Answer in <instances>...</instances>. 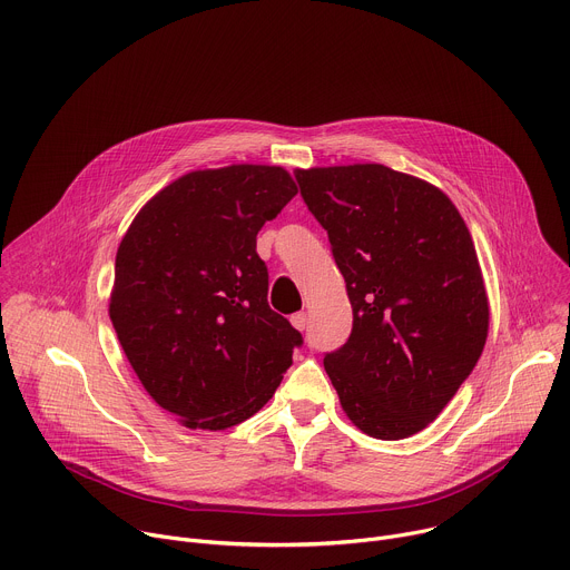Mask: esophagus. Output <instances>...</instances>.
Listing matches in <instances>:
<instances>
[{"label":"esophagus","instance_id":"1","mask_svg":"<svg viewBox=\"0 0 570 570\" xmlns=\"http://www.w3.org/2000/svg\"><path fill=\"white\" fill-rule=\"evenodd\" d=\"M291 322H293V327H295V330L304 332V330H306V324H308V315H306L304 311H299V313L291 315Z\"/></svg>","mask_w":570,"mask_h":570}]
</instances>
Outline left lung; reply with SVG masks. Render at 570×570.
Listing matches in <instances>:
<instances>
[{
    "mask_svg": "<svg viewBox=\"0 0 570 570\" xmlns=\"http://www.w3.org/2000/svg\"><path fill=\"white\" fill-rule=\"evenodd\" d=\"M295 180L327 229L354 313L324 370L363 433L411 438L446 409L487 341L471 234L438 187L383 165L297 169Z\"/></svg>",
    "mask_w": 570,
    "mask_h": 570,
    "instance_id": "left-lung-1",
    "label": "left lung"
}]
</instances>
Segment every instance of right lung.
Returning a JSON list of instances; mask_svg holds the SVG:
<instances>
[{"mask_svg": "<svg viewBox=\"0 0 570 570\" xmlns=\"http://www.w3.org/2000/svg\"><path fill=\"white\" fill-rule=\"evenodd\" d=\"M297 194L282 167L183 176L135 216L115 262L110 320L146 392L189 429L253 417L302 334L268 306L257 234Z\"/></svg>", "mask_w": 570, "mask_h": 570, "instance_id": "1", "label": "right lung"}]
</instances>
